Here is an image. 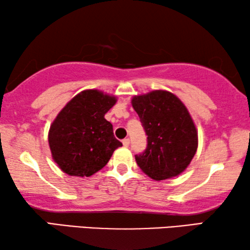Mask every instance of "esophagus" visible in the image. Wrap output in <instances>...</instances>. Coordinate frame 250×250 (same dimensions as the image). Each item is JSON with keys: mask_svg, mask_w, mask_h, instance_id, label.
<instances>
[{"mask_svg": "<svg viewBox=\"0 0 250 250\" xmlns=\"http://www.w3.org/2000/svg\"><path fill=\"white\" fill-rule=\"evenodd\" d=\"M123 145L125 147H128L129 146V140L128 138H125V140H123Z\"/></svg>", "mask_w": 250, "mask_h": 250, "instance_id": "1", "label": "esophagus"}]
</instances>
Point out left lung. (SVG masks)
<instances>
[{
  "label": "left lung",
  "instance_id": "left-lung-1",
  "mask_svg": "<svg viewBox=\"0 0 250 250\" xmlns=\"http://www.w3.org/2000/svg\"><path fill=\"white\" fill-rule=\"evenodd\" d=\"M147 135L145 152L137 165L154 181L182 174L198 147V133L189 112L173 93L156 89L132 98Z\"/></svg>",
  "mask_w": 250,
  "mask_h": 250
}]
</instances>
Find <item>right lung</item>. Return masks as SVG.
<instances>
[{"label":"right lung","instance_id":"obj_1","mask_svg":"<svg viewBox=\"0 0 250 250\" xmlns=\"http://www.w3.org/2000/svg\"><path fill=\"white\" fill-rule=\"evenodd\" d=\"M116 97L97 89L77 94L51 124L48 145L54 162L64 173L89 177L108 163L123 144L116 140L105 114Z\"/></svg>","mask_w":250,"mask_h":250}]
</instances>
